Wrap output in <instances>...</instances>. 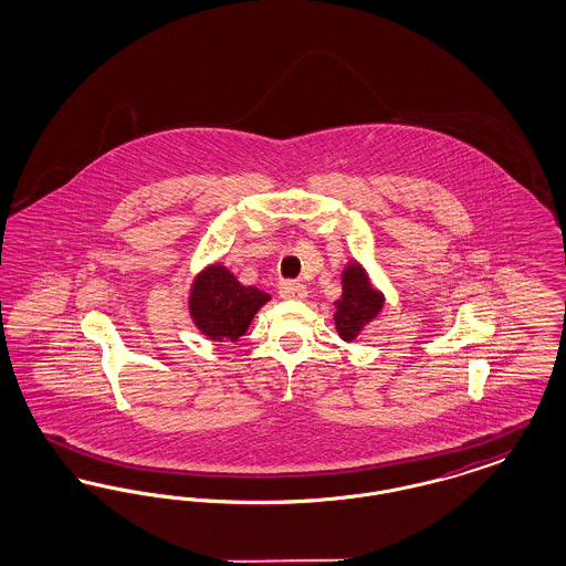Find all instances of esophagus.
Returning <instances> with one entry per match:
<instances>
[{
	"label": "esophagus",
	"mask_w": 566,
	"mask_h": 566,
	"mask_svg": "<svg viewBox=\"0 0 566 566\" xmlns=\"http://www.w3.org/2000/svg\"><path fill=\"white\" fill-rule=\"evenodd\" d=\"M280 296H282V298H296V301H301V298L307 296V289H305L301 282L289 280V282H284V284L280 286Z\"/></svg>",
	"instance_id": "34e87169"
}]
</instances>
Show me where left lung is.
Wrapping results in <instances>:
<instances>
[{
	"label": "left lung",
	"instance_id": "obj_1",
	"mask_svg": "<svg viewBox=\"0 0 566 566\" xmlns=\"http://www.w3.org/2000/svg\"><path fill=\"white\" fill-rule=\"evenodd\" d=\"M344 293L335 301V328L344 342L356 339L376 321L384 307L381 291L374 289L367 271L356 261L348 263L342 273Z\"/></svg>",
	"mask_w": 566,
	"mask_h": 566
}]
</instances>
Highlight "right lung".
I'll list each match as a JSON object with an SVG mask.
<instances>
[{"label":"right lung","mask_w":566,"mask_h":566,"mask_svg":"<svg viewBox=\"0 0 566 566\" xmlns=\"http://www.w3.org/2000/svg\"><path fill=\"white\" fill-rule=\"evenodd\" d=\"M270 293L243 286L224 265L199 271L190 284L189 312L195 326L214 342H238Z\"/></svg>","instance_id":"obj_1"}]
</instances>
